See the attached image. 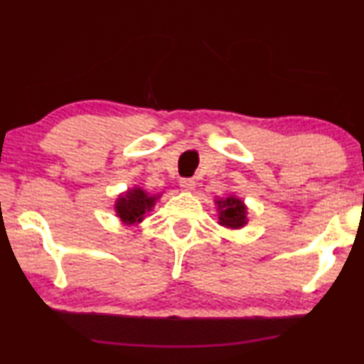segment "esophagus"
Returning <instances> with one entry per match:
<instances>
[{
    "label": "esophagus",
    "mask_w": 364,
    "mask_h": 364,
    "mask_svg": "<svg viewBox=\"0 0 364 364\" xmlns=\"http://www.w3.org/2000/svg\"><path fill=\"white\" fill-rule=\"evenodd\" d=\"M178 186L182 187V191H193V187H196V181L191 177H186V178H181V183Z\"/></svg>",
    "instance_id": "34e87169"
}]
</instances>
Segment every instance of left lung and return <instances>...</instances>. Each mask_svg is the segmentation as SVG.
I'll return each instance as SVG.
<instances>
[{
	"instance_id": "8db88e82",
	"label": "left lung",
	"mask_w": 364,
	"mask_h": 364,
	"mask_svg": "<svg viewBox=\"0 0 364 364\" xmlns=\"http://www.w3.org/2000/svg\"><path fill=\"white\" fill-rule=\"evenodd\" d=\"M218 208H220V225L228 228H240L245 225L247 208L242 200L235 197H228L225 200H218Z\"/></svg>"
}]
</instances>
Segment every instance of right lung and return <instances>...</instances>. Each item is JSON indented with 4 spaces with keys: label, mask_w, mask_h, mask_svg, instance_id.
<instances>
[{
    "label": "right lung",
    "mask_w": 364,
    "mask_h": 364,
    "mask_svg": "<svg viewBox=\"0 0 364 364\" xmlns=\"http://www.w3.org/2000/svg\"><path fill=\"white\" fill-rule=\"evenodd\" d=\"M154 200H156V198L149 197L146 192L141 191V188H134V191H129L126 196L117 200V215L126 223L142 220L144 213L154 205Z\"/></svg>",
    "instance_id": "right-lung-1"
}]
</instances>
